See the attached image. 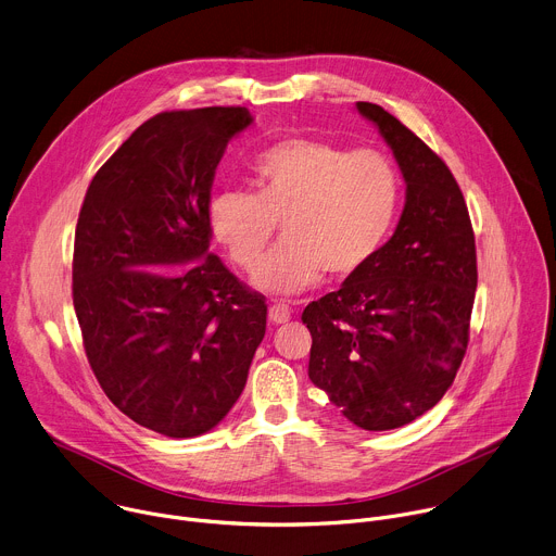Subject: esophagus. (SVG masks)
Wrapping results in <instances>:
<instances>
[{"instance_id":"obj_1","label":"esophagus","mask_w":556,"mask_h":556,"mask_svg":"<svg viewBox=\"0 0 556 556\" xmlns=\"http://www.w3.org/2000/svg\"><path fill=\"white\" fill-rule=\"evenodd\" d=\"M291 319V308L287 304H271L269 306V321L271 324H285Z\"/></svg>"}]
</instances>
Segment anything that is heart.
Returning <instances> with one entry per match:
<instances>
[{"mask_svg": "<svg viewBox=\"0 0 556 556\" xmlns=\"http://www.w3.org/2000/svg\"><path fill=\"white\" fill-rule=\"evenodd\" d=\"M254 188L216 192L210 228L235 265L254 271L280 224L285 241L254 278L271 295L304 293L324 271L353 278L381 252L396 218L394 164L370 149L349 153L311 138L278 142L256 160Z\"/></svg>", "mask_w": 556, "mask_h": 556, "instance_id": "obj_1", "label": "heart"}]
</instances>
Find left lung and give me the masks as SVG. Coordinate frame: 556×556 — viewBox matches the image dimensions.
Wrapping results in <instances>:
<instances>
[{
    "instance_id": "obj_1",
    "label": "left lung",
    "mask_w": 556,
    "mask_h": 556,
    "mask_svg": "<svg viewBox=\"0 0 556 556\" xmlns=\"http://www.w3.org/2000/svg\"><path fill=\"white\" fill-rule=\"evenodd\" d=\"M405 181L394 235L338 291L311 302L308 379L357 427L396 429L450 390L469 342L478 287L465 197L420 138L379 104L357 102Z\"/></svg>"
}]
</instances>
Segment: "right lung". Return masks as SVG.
<instances>
[{"mask_svg":"<svg viewBox=\"0 0 556 556\" xmlns=\"http://www.w3.org/2000/svg\"><path fill=\"white\" fill-rule=\"evenodd\" d=\"M245 106L166 111L91 179L72 293L89 366L123 414L194 438L241 396L267 304L210 252V192Z\"/></svg>","mask_w":556,"mask_h":556,"instance_id":"right-lung-1","label":"right lung"}]
</instances>
